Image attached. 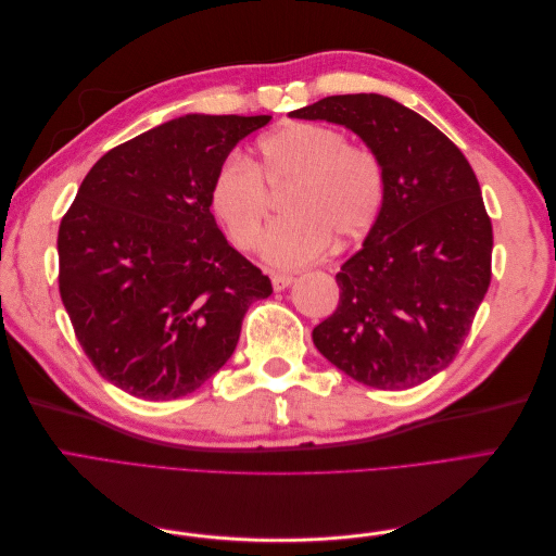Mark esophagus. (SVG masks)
Here are the masks:
<instances>
[{
    "instance_id": "esophagus-1",
    "label": "esophagus",
    "mask_w": 556,
    "mask_h": 556,
    "mask_svg": "<svg viewBox=\"0 0 556 556\" xmlns=\"http://www.w3.org/2000/svg\"><path fill=\"white\" fill-rule=\"evenodd\" d=\"M292 280H294V276H290V274H276V271L271 274V282H274L276 292H282L285 288H290Z\"/></svg>"
}]
</instances>
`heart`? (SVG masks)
<instances>
[{"instance_id": "obj_1", "label": "heart", "mask_w": 556, "mask_h": 556, "mask_svg": "<svg viewBox=\"0 0 556 556\" xmlns=\"http://www.w3.org/2000/svg\"><path fill=\"white\" fill-rule=\"evenodd\" d=\"M257 162L229 157L211 185V211L229 241L255 248L268 217V190L288 185L285 220L268 229L262 257L276 266H301L331 245L362 239L384 204V169L364 143L319 123H288L257 143Z\"/></svg>"}]
</instances>
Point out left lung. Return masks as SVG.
Masks as SVG:
<instances>
[{
  "mask_svg": "<svg viewBox=\"0 0 556 556\" xmlns=\"http://www.w3.org/2000/svg\"><path fill=\"white\" fill-rule=\"evenodd\" d=\"M352 129L380 157L384 204L336 282L313 343L350 378L408 390L457 357L492 280V220L462 150L382 94H333L290 113Z\"/></svg>",
  "mask_w": 556,
  "mask_h": 556,
  "instance_id": "left-lung-1",
  "label": "left lung"
}]
</instances>
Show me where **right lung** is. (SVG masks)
Masks as SVG:
<instances>
[{
    "label": "right lung",
    "instance_id": "1",
    "mask_svg": "<svg viewBox=\"0 0 556 556\" xmlns=\"http://www.w3.org/2000/svg\"><path fill=\"white\" fill-rule=\"evenodd\" d=\"M271 115H182L115 146L58 233L60 296L99 376L172 401L220 371L271 280L217 229L211 185Z\"/></svg>",
    "mask_w": 556,
    "mask_h": 556
}]
</instances>
